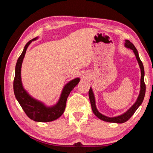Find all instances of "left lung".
<instances>
[{
	"instance_id": "8db88e82",
	"label": "left lung",
	"mask_w": 153,
	"mask_h": 153,
	"mask_svg": "<svg viewBox=\"0 0 153 153\" xmlns=\"http://www.w3.org/2000/svg\"><path fill=\"white\" fill-rule=\"evenodd\" d=\"M124 46L128 48H130L131 50L134 51L135 54V56L136 57V59L137 60V62L139 64V68L141 70V85H140V91H139V94L137 97V99L136 100L135 103L130 108H129L126 112L122 114L119 116H114V117H108L105 115L102 114L100 113L99 110H97L96 106V101H95V95H94L93 91L91 88V87H90V89L89 91V97L91 102V108L93 110V112L97 118L99 119L103 120L107 122H112V123H124L128 121V120L131 118V117L134 115L135 112L137 110V109L141 106L143 101L145 95V90L146 87L144 82V76H145V71H144V67L141 60H140V58L139 56V53L137 50L136 49L135 47L132 43H131L129 40L125 41Z\"/></svg>"
}]
</instances>
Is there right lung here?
I'll list each match as a JSON object with an SVG mask.
<instances>
[{
	"mask_svg": "<svg viewBox=\"0 0 153 153\" xmlns=\"http://www.w3.org/2000/svg\"><path fill=\"white\" fill-rule=\"evenodd\" d=\"M37 39L38 37L33 39L25 45L20 56L17 60L14 79V92L16 99L29 118L35 122H48L54 121L62 115L66 108L68 97L74 87L78 84L80 79L76 77L67 83L63 87L58 102L53 106H47L43 102L30 95L23 86L21 69L23 60L29 45L32 41L37 40Z\"/></svg>",
	"mask_w": 153,
	"mask_h": 153,
	"instance_id": "1",
	"label": "right lung"
}]
</instances>
